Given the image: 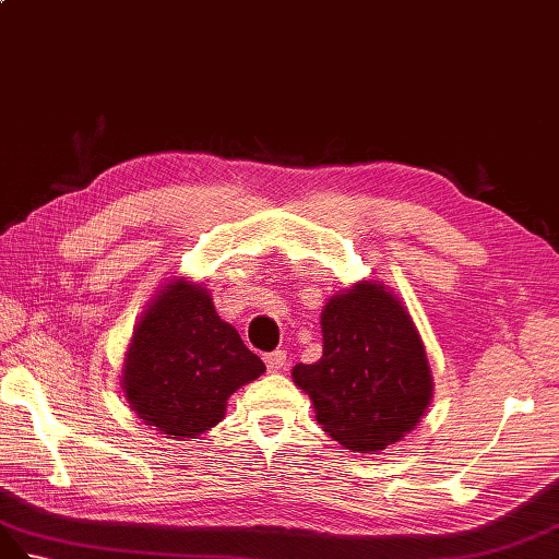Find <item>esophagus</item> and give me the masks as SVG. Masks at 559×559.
<instances>
[{"instance_id":"esophagus-1","label":"esophagus","mask_w":559,"mask_h":559,"mask_svg":"<svg viewBox=\"0 0 559 559\" xmlns=\"http://www.w3.org/2000/svg\"><path fill=\"white\" fill-rule=\"evenodd\" d=\"M285 358H288V354H285V350H274V354H266L264 356L266 370L269 372H281L285 368Z\"/></svg>"}]
</instances>
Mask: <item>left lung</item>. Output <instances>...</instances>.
I'll return each mask as SVG.
<instances>
[{"label":"left lung","instance_id":"obj_1","mask_svg":"<svg viewBox=\"0 0 559 559\" xmlns=\"http://www.w3.org/2000/svg\"><path fill=\"white\" fill-rule=\"evenodd\" d=\"M323 356L293 368L316 421L342 448L374 454L419 426L433 374L407 307L384 283L356 281L321 311Z\"/></svg>","mask_w":559,"mask_h":559}]
</instances>
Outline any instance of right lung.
Wrapping results in <instances>:
<instances>
[{
  "mask_svg": "<svg viewBox=\"0 0 559 559\" xmlns=\"http://www.w3.org/2000/svg\"><path fill=\"white\" fill-rule=\"evenodd\" d=\"M264 362L215 311L211 290L175 276L147 301L121 365V389L138 417L164 438H197L225 419L231 393Z\"/></svg>",
  "mask_w": 559,
  "mask_h": 559,
  "instance_id": "obj_1",
  "label": "right lung"
}]
</instances>
